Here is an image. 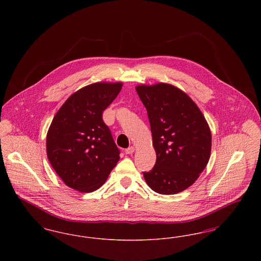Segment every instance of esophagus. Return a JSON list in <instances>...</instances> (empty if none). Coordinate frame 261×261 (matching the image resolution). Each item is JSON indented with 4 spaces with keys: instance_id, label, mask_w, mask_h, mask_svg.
Wrapping results in <instances>:
<instances>
[{
    "instance_id": "1",
    "label": "esophagus",
    "mask_w": 261,
    "mask_h": 261,
    "mask_svg": "<svg viewBox=\"0 0 261 261\" xmlns=\"http://www.w3.org/2000/svg\"><path fill=\"white\" fill-rule=\"evenodd\" d=\"M134 150H135L134 147H129L128 149H125V153H126V154H131V153L134 152Z\"/></svg>"
}]
</instances>
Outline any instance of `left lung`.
I'll use <instances>...</instances> for the list:
<instances>
[{
    "label": "left lung",
    "mask_w": 261,
    "mask_h": 261,
    "mask_svg": "<svg viewBox=\"0 0 261 261\" xmlns=\"http://www.w3.org/2000/svg\"><path fill=\"white\" fill-rule=\"evenodd\" d=\"M148 112L156 162L143 172L149 188L173 195L193 185L210 161L211 133L192 99L178 88L160 83L137 86Z\"/></svg>",
    "instance_id": "obj_1"
}]
</instances>
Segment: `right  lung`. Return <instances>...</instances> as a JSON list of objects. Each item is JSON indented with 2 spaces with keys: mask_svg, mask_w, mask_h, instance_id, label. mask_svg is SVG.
<instances>
[{
  "mask_svg": "<svg viewBox=\"0 0 261 261\" xmlns=\"http://www.w3.org/2000/svg\"><path fill=\"white\" fill-rule=\"evenodd\" d=\"M122 83H94L72 94L55 115L47 134V155L62 181L79 192L98 190L119 161L102 112Z\"/></svg>",
  "mask_w": 261,
  "mask_h": 261,
  "instance_id": "right-lung-1",
  "label": "right lung"
}]
</instances>
